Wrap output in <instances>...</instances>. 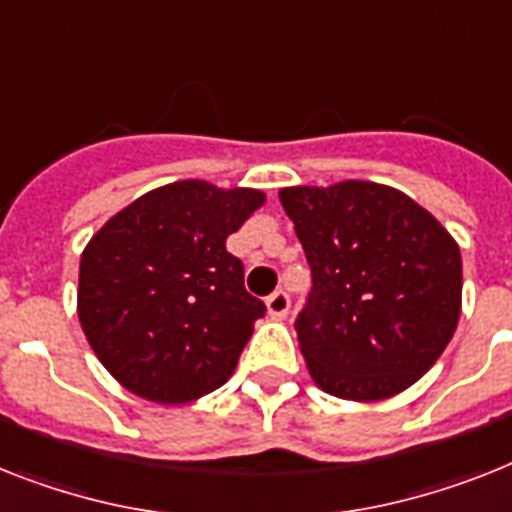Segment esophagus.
<instances>
[{
    "mask_svg": "<svg viewBox=\"0 0 512 512\" xmlns=\"http://www.w3.org/2000/svg\"><path fill=\"white\" fill-rule=\"evenodd\" d=\"M287 308H290V295L285 290H277L266 298V314L272 316V319H285Z\"/></svg>",
    "mask_w": 512,
    "mask_h": 512,
    "instance_id": "1",
    "label": "esophagus"
}]
</instances>
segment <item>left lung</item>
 I'll return each mask as SVG.
<instances>
[{"instance_id": "left-lung-1", "label": "left lung", "mask_w": 512, "mask_h": 512, "mask_svg": "<svg viewBox=\"0 0 512 512\" xmlns=\"http://www.w3.org/2000/svg\"><path fill=\"white\" fill-rule=\"evenodd\" d=\"M280 201L314 277L295 329L316 387L356 403L408 390L458 327L453 235L411 196L369 180L282 188Z\"/></svg>"}]
</instances>
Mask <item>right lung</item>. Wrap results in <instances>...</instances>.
Listing matches in <instances>:
<instances>
[{"mask_svg": "<svg viewBox=\"0 0 512 512\" xmlns=\"http://www.w3.org/2000/svg\"><path fill=\"white\" fill-rule=\"evenodd\" d=\"M266 196L206 180L162 185L117 211L80 256L78 319L101 366L159 405L227 382L266 311L227 238Z\"/></svg>", "mask_w": 512, "mask_h": 512, "instance_id": "right-lung-1", "label": "right lung"}]
</instances>
